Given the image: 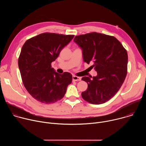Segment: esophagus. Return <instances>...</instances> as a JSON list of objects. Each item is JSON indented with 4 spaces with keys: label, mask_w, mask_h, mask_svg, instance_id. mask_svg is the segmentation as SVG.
Wrapping results in <instances>:
<instances>
[{
    "label": "esophagus",
    "mask_w": 146,
    "mask_h": 146,
    "mask_svg": "<svg viewBox=\"0 0 146 146\" xmlns=\"http://www.w3.org/2000/svg\"><path fill=\"white\" fill-rule=\"evenodd\" d=\"M81 80V78L80 77H77L76 76H73V81H80Z\"/></svg>",
    "instance_id": "esophagus-1"
}]
</instances>
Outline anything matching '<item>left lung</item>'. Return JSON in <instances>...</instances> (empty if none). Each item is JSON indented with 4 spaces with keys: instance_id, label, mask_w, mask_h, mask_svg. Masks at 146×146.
I'll return each instance as SVG.
<instances>
[{
    "instance_id": "1",
    "label": "left lung",
    "mask_w": 146,
    "mask_h": 146,
    "mask_svg": "<svg viewBox=\"0 0 146 146\" xmlns=\"http://www.w3.org/2000/svg\"><path fill=\"white\" fill-rule=\"evenodd\" d=\"M75 42L82 50L83 60L94 68L97 76L91 80L83 77L87 90L81 93L86 101L100 105L111 99L118 91L127 74L128 54L114 37L92 32L76 36Z\"/></svg>"
}]
</instances>
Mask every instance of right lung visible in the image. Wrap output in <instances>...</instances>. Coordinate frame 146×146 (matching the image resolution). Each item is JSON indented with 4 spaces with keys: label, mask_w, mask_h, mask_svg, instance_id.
I'll list each match as a JSON object with an SVG mask.
<instances>
[{
    "label": "right lung",
    "mask_w": 146,
    "mask_h": 146,
    "mask_svg": "<svg viewBox=\"0 0 146 146\" xmlns=\"http://www.w3.org/2000/svg\"><path fill=\"white\" fill-rule=\"evenodd\" d=\"M74 35L44 33L26 41L18 58L23 84L29 94L41 103H55L63 98L72 81L68 72L59 74L51 64Z\"/></svg>",
    "instance_id": "obj_1"
}]
</instances>
